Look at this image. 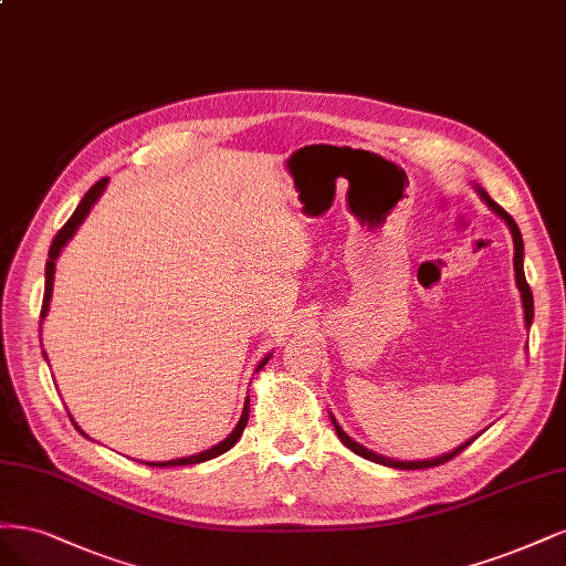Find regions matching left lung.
Here are the masks:
<instances>
[{
    "instance_id": "8db88e82",
    "label": "left lung",
    "mask_w": 566,
    "mask_h": 566,
    "mask_svg": "<svg viewBox=\"0 0 566 566\" xmlns=\"http://www.w3.org/2000/svg\"><path fill=\"white\" fill-rule=\"evenodd\" d=\"M480 195H482V199L484 202L494 209L503 221L507 223V228H510V232H513V242H515V280H517V286H520V291H522V305H524V319H526V326H532V319H534V296H532V286L526 284V277H524V263H522V259H524V242H522V232H520V228H517V223L513 221V216H510L503 207H499L494 199H491L484 190H480ZM332 421H334V428H336V434L340 437V442L348 447L350 451H355L357 455H361V459H367V461H374V463H380V465H390V468H399V470H421V468H434V465H442V463H447V461H451L453 455H459L463 449H468L472 442H475V437H472L470 442H465V444H461L459 449H453V451H449V453H444V455H440V459H432V461H390V459H382V455H376V453H371L369 449H364V447H359L357 442H353L348 434L343 432V428L336 423V418L332 416Z\"/></svg>"
}]
</instances>
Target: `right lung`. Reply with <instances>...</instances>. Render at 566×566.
<instances>
[{"label": "right lung", "instance_id": "obj_1", "mask_svg": "<svg viewBox=\"0 0 566 566\" xmlns=\"http://www.w3.org/2000/svg\"><path fill=\"white\" fill-rule=\"evenodd\" d=\"M105 186H107V178H101L98 184L82 197V202L77 205L75 213H72V216L67 218V223L59 230V234L53 237L51 249H49V261H46V286H44V301H42V315H40V317H46L49 301H51V289H53V272H56V259H59V253H61V249L67 244L70 237L75 234V230L82 226V221L86 218V213L91 211V207L96 205V199L101 197V192L105 190ZM265 361H268V359H263V361H261V367H263ZM261 367H259V369H261ZM247 421H249V399H247V405H244V411H242L240 423H237V428L226 437V440H223L221 444H216V447H211V449H207V451H202V453L188 455V459H176V461H164V463H145V465H153V468H157V465H159V468H171V465H192V463H202V461L216 459V455L226 453L228 449H232V447H234V442H237V440H240L242 432H244V428H247ZM75 428H77V426H75ZM77 430H80V428H77ZM80 432H82V430H80ZM82 434H84V432H82Z\"/></svg>", "mask_w": 566, "mask_h": 566}]
</instances>
